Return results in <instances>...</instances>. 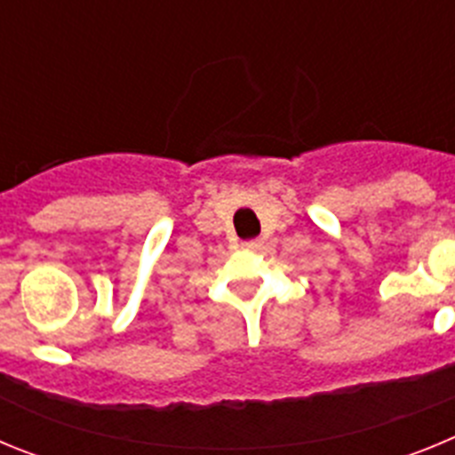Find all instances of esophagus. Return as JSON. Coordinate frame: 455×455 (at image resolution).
I'll use <instances>...</instances> for the list:
<instances>
[{
    "label": "esophagus",
    "mask_w": 455,
    "mask_h": 455,
    "mask_svg": "<svg viewBox=\"0 0 455 455\" xmlns=\"http://www.w3.org/2000/svg\"><path fill=\"white\" fill-rule=\"evenodd\" d=\"M259 246H262V241L259 239H251V241H243V243H241V248H246V251H257Z\"/></svg>",
    "instance_id": "obj_1"
}]
</instances>
